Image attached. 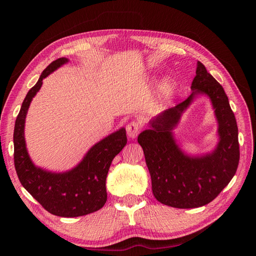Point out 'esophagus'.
Returning a JSON list of instances; mask_svg holds the SVG:
<instances>
[{"label": "esophagus", "mask_w": 256, "mask_h": 256, "mask_svg": "<svg viewBox=\"0 0 256 256\" xmlns=\"http://www.w3.org/2000/svg\"><path fill=\"white\" fill-rule=\"evenodd\" d=\"M127 134L129 138H136L138 136V134H140V129H141V125L138 122H131L127 125Z\"/></svg>", "instance_id": "1"}]
</instances>
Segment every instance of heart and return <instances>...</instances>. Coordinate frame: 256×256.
<instances>
[{"label": "heart", "instance_id": "b5f03b06", "mask_svg": "<svg viewBox=\"0 0 256 256\" xmlns=\"http://www.w3.org/2000/svg\"><path fill=\"white\" fill-rule=\"evenodd\" d=\"M168 96V90L166 88H162L161 92H160L159 99H158V100H160V102H162V100H164Z\"/></svg>", "mask_w": 256, "mask_h": 256}]
</instances>
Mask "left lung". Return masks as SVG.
<instances>
[{"instance_id": "obj_1", "label": "left lung", "mask_w": 256, "mask_h": 256, "mask_svg": "<svg viewBox=\"0 0 256 256\" xmlns=\"http://www.w3.org/2000/svg\"><path fill=\"white\" fill-rule=\"evenodd\" d=\"M196 74L191 95L152 118L150 128L138 136L150 174L154 196L175 208H196L210 203L234 177L239 162L237 122L226 92L200 62ZM200 94L211 100L220 141L210 153L188 155L176 143L172 130Z\"/></svg>"}]
</instances>
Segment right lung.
Wrapping results in <instances>:
<instances>
[{"label": "right lung", "instance_id": "add662e5", "mask_svg": "<svg viewBox=\"0 0 256 256\" xmlns=\"http://www.w3.org/2000/svg\"><path fill=\"white\" fill-rule=\"evenodd\" d=\"M68 62L66 58L53 60L23 100L14 124V160L21 184L46 210L74 218L95 212L106 204V175L112 160L127 144V136L126 129L122 127L92 145L78 164L65 172L47 171L33 164L24 138L28 110L42 80Z\"/></svg>", "mask_w": 256, "mask_h": 256}]
</instances>
